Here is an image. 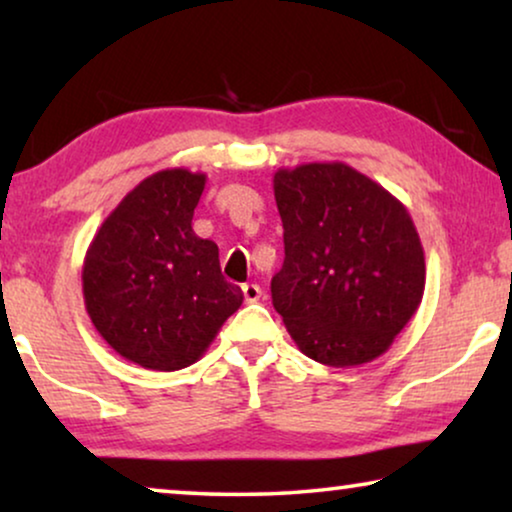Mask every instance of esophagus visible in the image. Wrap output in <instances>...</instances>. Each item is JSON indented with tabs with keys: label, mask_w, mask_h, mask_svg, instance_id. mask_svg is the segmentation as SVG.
Returning a JSON list of instances; mask_svg holds the SVG:
<instances>
[{
	"label": "esophagus",
	"mask_w": 512,
	"mask_h": 512,
	"mask_svg": "<svg viewBox=\"0 0 512 512\" xmlns=\"http://www.w3.org/2000/svg\"><path fill=\"white\" fill-rule=\"evenodd\" d=\"M242 293H244V300H247V303H258V300H261V296H263L261 286H258V284H244Z\"/></svg>",
	"instance_id": "34e87169"
}]
</instances>
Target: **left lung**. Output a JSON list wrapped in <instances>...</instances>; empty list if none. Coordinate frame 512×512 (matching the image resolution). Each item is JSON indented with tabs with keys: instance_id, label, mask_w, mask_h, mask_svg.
I'll return each instance as SVG.
<instances>
[{
	"instance_id": "8db88e82",
	"label": "left lung",
	"mask_w": 512,
	"mask_h": 512,
	"mask_svg": "<svg viewBox=\"0 0 512 512\" xmlns=\"http://www.w3.org/2000/svg\"><path fill=\"white\" fill-rule=\"evenodd\" d=\"M272 188L286 256L270 289L286 331L324 366L375 361L424 296V249L408 209L340 160L282 167Z\"/></svg>"
}]
</instances>
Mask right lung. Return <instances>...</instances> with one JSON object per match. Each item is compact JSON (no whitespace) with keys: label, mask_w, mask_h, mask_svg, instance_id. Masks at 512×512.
<instances>
[{"label":"right lung","mask_w":512,"mask_h":512,"mask_svg":"<svg viewBox=\"0 0 512 512\" xmlns=\"http://www.w3.org/2000/svg\"><path fill=\"white\" fill-rule=\"evenodd\" d=\"M207 174L170 167L118 202L83 258V303L95 331L125 361L172 373L193 366L242 305L219 247L193 233Z\"/></svg>","instance_id":"right-lung-1"}]
</instances>
